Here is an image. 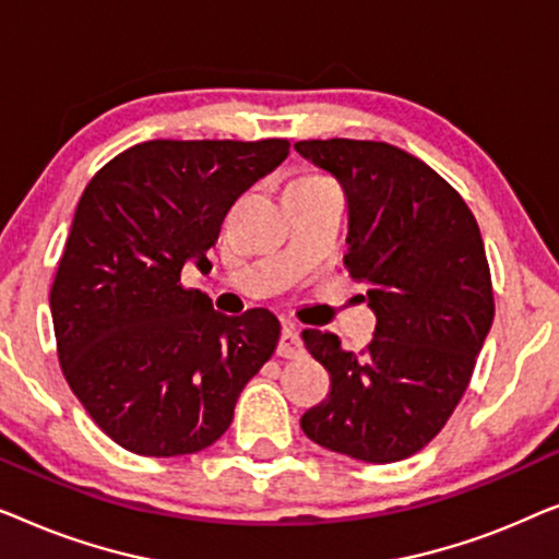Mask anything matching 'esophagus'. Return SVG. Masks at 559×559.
I'll use <instances>...</instances> for the list:
<instances>
[{
	"label": "esophagus",
	"mask_w": 559,
	"mask_h": 559,
	"mask_svg": "<svg viewBox=\"0 0 559 559\" xmlns=\"http://www.w3.org/2000/svg\"><path fill=\"white\" fill-rule=\"evenodd\" d=\"M277 354H280L282 358H297V356L302 354V341H300V335H297L295 325H285V328H282Z\"/></svg>",
	"instance_id": "esophagus-1"
}]
</instances>
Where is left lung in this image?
I'll list each match as a JSON object with an SVG mask.
<instances>
[{
    "mask_svg": "<svg viewBox=\"0 0 559 559\" xmlns=\"http://www.w3.org/2000/svg\"><path fill=\"white\" fill-rule=\"evenodd\" d=\"M295 150L333 173L348 198L343 264L369 287L377 331L361 350L302 331L331 373V394L302 432L333 453L394 463L432 442L471 384L493 323L491 270L468 203L430 165L394 144L302 140Z\"/></svg>",
    "mask_w": 559,
    "mask_h": 559,
    "instance_id": "obj_1",
    "label": "left lung"
}]
</instances>
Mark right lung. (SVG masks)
<instances>
[{
    "label": "right lung",
    "mask_w": 559,
    "mask_h": 559,
    "mask_svg": "<svg viewBox=\"0 0 559 559\" xmlns=\"http://www.w3.org/2000/svg\"><path fill=\"white\" fill-rule=\"evenodd\" d=\"M287 140H152L109 159L83 190L50 287L58 361L91 419L129 453L188 455L228 430L280 320L228 318L182 287L243 190Z\"/></svg>",
    "instance_id": "obj_1"
}]
</instances>
